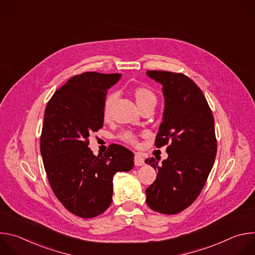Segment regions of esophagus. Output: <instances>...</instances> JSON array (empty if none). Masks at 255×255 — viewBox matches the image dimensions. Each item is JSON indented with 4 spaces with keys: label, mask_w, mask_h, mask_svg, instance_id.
I'll return each mask as SVG.
<instances>
[{
    "label": "esophagus",
    "mask_w": 255,
    "mask_h": 255,
    "mask_svg": "<svg viewBox=\"0 0 255 255\" xmlns=\"http://www.w3.org/2000/svg\"><path fill=\"white\" fill-rule=\"evenodd\" d=\"M134 163H135L136 166H142L145 163L143 156L139 153H136L135 156H134Z\"/></svg>",
    "instance_id": "1"
}]
</instances>
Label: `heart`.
<instances>
[{"mask_svg": "<svg viewBox=\"0 0 255 255\" xmlns=\"http://www.w3.org/2000/svg\"><path fill=\"white\" fill-rule=\"evenodd\" d=\"M134 96L137 102L138 106L144 105V104H148V103H155L156 104V97L154 95V93L152 91H150L147 88H143V87H139L136 88L134 91ZM118 95L117 93H111L109 94L105 100V104H104V114L105 116H108L109 113H110L111 107L113 105V103L115 102V100L117 99ZM123 139L129 143H136V139L135 136L129 132L125 133L123 135Z\"/></svg>", "mask_w": 255, "mask_h": 255, "instance_id": "b5f03b06", "label": "heart"}]
</instances>
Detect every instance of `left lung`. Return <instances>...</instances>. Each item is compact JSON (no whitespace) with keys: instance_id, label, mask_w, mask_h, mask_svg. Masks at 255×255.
<instances>
[{"instance_id":"obj_1","label":"left lung","mask_w":255,"mask_h":255,"mask_svg":"<svg viewBox=\"0 0 255 255\" xmlns=\"http://www.w3.org/2000/svg\"><path fill=\"white\" fill-rule=\"evenodd\" d=\"M149 79L162 86L164 110L155 145L170 143L167 158L145 159L157 170L145 191L150 209L173 215L188 208L200 195L213 167L217 142L214 117L200 88L183 74L148 70Z\"/></svg>"}]
</instances>
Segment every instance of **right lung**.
Instances as JSON below:
<instances>
[{
  "label": "right lung",
  "mask_w": 255,
  "mask_h": 255,
  "mask_svg": "<svg viewBox=\"0 0 255 255\" xmlns=\"http://www.w3.org/2000/svg\"><path fill=\"white\" fill-rule=\"evenodd\" d=\"M121 74L85 72L69 79L48 102L40 151L50 187L72 214L94 218L112 203L113 177L134 166V154L112 144L94 155L89 137L103 127L107 91Z\"/></svg>",
  "instance_id": "1"
}]
</instances>
